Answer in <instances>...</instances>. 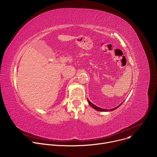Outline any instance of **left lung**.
Instances as JSON below:
<instances>
[{
	"label": "left lung",
	"mask_w": 157,
	"mask_h": 157,
	"mask_svg": "<svg viewBox=\"0 0 157 157\" xmlns=\"http://www.w3.org/2000/svg\"><path fill=\"white\" fill-rule=\"evenodd\" d=\"M87 102H88V103H89V104L92 107H93L95 110H98V111H102V112H107V111H109V110H110V111H112V110H115V109H117L124 102H122L119 105H118L117 107H115V108H113V109H102V108H100V107H97L96 105H94L93 103H91L90 101H89L88 99H87Z\"/></svg>",
	"instance_id": "8db88e82"
}]
</instances>
